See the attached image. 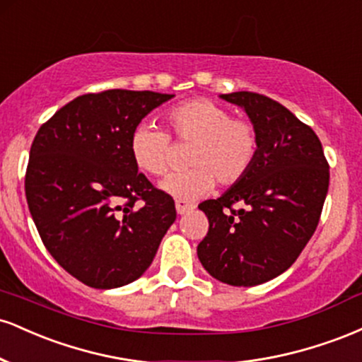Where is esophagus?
<instances>
[{"mask_svg": "<svg viewBox=\"0 0 362 362\" xmlns=\"http://www.w3.org/2000/svg\"><path fill=\"white\" fill-rule=\"evenodd\" d=\"M175 207H177L178 214H185V213H190V211L194 209V204H190V202H187V201H177Z\"/></svg>", "mask_w": 362, "mask_h": 362, "instance_id": "1", "label": "esophagus"}]
</instances>
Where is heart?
I'll return each mask as SVG.
<instances>
[{
    "instance_id": "1",
    "label": "heart",
    "mask_w": 362,
    "mask_h": 362,
    "mask_svg": "<svg viewBox=\"0 0 362 362\" xmlns=\"http://www.w3.org/2000/svg\"><path fill=\"white\" fill-rule=\"evenodd\" d=\"M168 127L178 141L192 143L184 172L172 173L161 182L165 192L194 201L213 190L216 180L233 185L250 172L259 153V131L248 119L231 117L226 107L207 98H192L172 107L165 114ZM172 141L155 124H139L129 139V151L141 172L153 177L167 173Z\"/></svg>"
}]
</instances>
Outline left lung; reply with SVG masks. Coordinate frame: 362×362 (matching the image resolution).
<instances>
[{
	"mask_svg": "<svg viewBox=\"0 0 362 362\" xmlns=\"http://www.w3.org/2000/svg\"><path fill=\"white\" fill-rule=\"evenodd\" d=\"M221 98L242 107L255 124L259 153L242 180L199 204L209 231L197 257L214 279L257 286L288 271L310 242L330 173L313 129L279 102L253 91Z\"/></svg>",
	"mask_w": 362,
	"mask_h": 362,
	"instance_id": "obj_1",
	"label": "left lung"
}]
</instances>
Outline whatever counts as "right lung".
Here are the masks:
<instances>
[{"instance_id": "1", "label": "right lung", "mask_w": 362, "mask_h": 362, "mask_svg": "<svg viewBox=\"0 0 362 362\" xmlns=\"http://www.w3.org/2000/svg\"><path fill=\"white\" fill-rule=\"evenodd\" d=\"M173 95L107 90L66 103L37 131L25 195L49 253L95 289L144 274L177 218L175 202L138 173L129 139Z\"/></svg>"}]
</instances>
